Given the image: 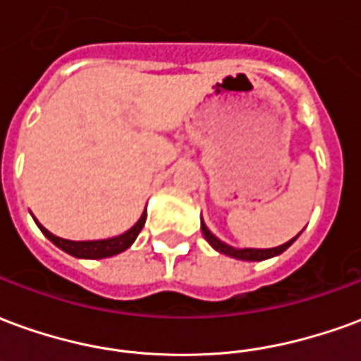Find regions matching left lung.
Segmentation results:
<instances>
[{
  "mask_svg": "<svg viewBox=\"0 0 361 361\" xmlns=\"http://www.w3.org/2000/svg\"><path fill=\"white\" fill-rule=\"evenodd\" d=\"M201 230H203L204 240L211 243L214 250L220 251V253H224V255H230V257L242 259V261H265V259L276 257V255H280L282 251H286L288 247L298 240V235H295V238H292L290 242L282 243V245H279V247H271V250H250V247H247V250H235V247H232V245L220 242L219 238L212 234L209 228L204 226L203 220H201Z\"/></svg>",
  "mask_w": 361,
  "mask_h": 361,
  "instance_id": "8db88e82",
  "label": "left lung"
}]
</instances>
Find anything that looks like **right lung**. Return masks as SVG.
I'll return each instance as SVG.
<instances>
[{"label": "right lung", "instance_id": "1", "mask_svg": "<svg viewBox=\"0 0 361 361\" xmlns=\"http://www.w3.org/2000/svg\"><path fill=\"white\" fill-rule=\"evenodd\" d=\"M145 220H147V211L142 212L141 219L137 220V224L133 228H129L127 232H123L121 235H116V238H108V240H94V242H71V240H63V238H58L51 232H48L46 228L35 219V222L38 224V228L42 230V234L50 240L54 245H58L59 250H63L69 255L79 259H104L111 257V255H118L121 251H126L127 247H131L133 242L137 240V235L145 226Z\"/></svg>", "mask_w": 361, "mask_h": 361}]
</instances>
